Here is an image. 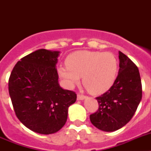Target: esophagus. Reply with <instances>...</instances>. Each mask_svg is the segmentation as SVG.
Masks as SVG:
<instances>
[{
	"mask_svg": "<svg viewBox=\"0 0 151 151\" xmlns=\"http://www.w3.org/2000/svg\"><path fill=\"white\" fill-rule=\"evenodd\" d=\"M86 97H87V96L83 95V94H78V95H77V99L79 100V101H82V100H85Z\"/></svg>",
	"mask_w": 151,
	"mask_h": 151,
	"instance_id": "obj_1",
	"label": "esophagus"
}]
</instances>
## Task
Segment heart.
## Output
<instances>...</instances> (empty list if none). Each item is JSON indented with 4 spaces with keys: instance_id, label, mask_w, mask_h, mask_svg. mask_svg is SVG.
I'll list each match as a JSON object with an SVG mask.
<instances>
[{
    "instance_id": "obj_1",
    "label": "heart",
    "mask_w": 151,
    "mask_h": 151,
    "mask_svg": "<svg viewBox=\"0 0 151 151\" xmlns=\"http://www.w3.org/2000/svg\"><path fill=\"white\" fill-rule=\"evenodd\" d=\"M67 65H60L57 72L68 87L80 82L92 94L107 91L115 82L118 73V60L111 52L79 50L66 58Z\"/></svg>"
}]
</instances>
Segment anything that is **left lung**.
Masks as SVG:
<instances>
[{"label":"left lung","instance_id":"1","mask_svg":"<svg viewBox=\"0 0 151 151\" xmlns=\"http://www.w3.org/2000/svg\"><path fill=\"white\" fill-rule=\"evenodd\" d=\"M119 69L113 85L96 97L99 108L90 115L91 123L100 130L114 132L126 125L135 113L142 97L139 70L126 55L119 51Z\"/></svg>","mask_w":151,"mask_h":151}]
</instances>
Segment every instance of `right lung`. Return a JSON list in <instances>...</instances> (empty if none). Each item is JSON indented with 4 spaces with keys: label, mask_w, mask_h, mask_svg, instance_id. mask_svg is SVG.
<instances>
[{
    "label": "right lung",
    "mask_w": 151,
    "mask_h": 151,
    "mask_svg": "<svg viewBox=\"0 0 151 151\" xmlns=\"http://www.w3.org/2000/svg\"><path fill=\"white\" fill-rule=\"evenodd\" d=\"M60 51L39 49L16 64L8 86L17 118L35 132L50 134L63 128L74 91L60 86L56 65Z\"/></svg>",
    "instance_id": "1"
}]
</instances>
